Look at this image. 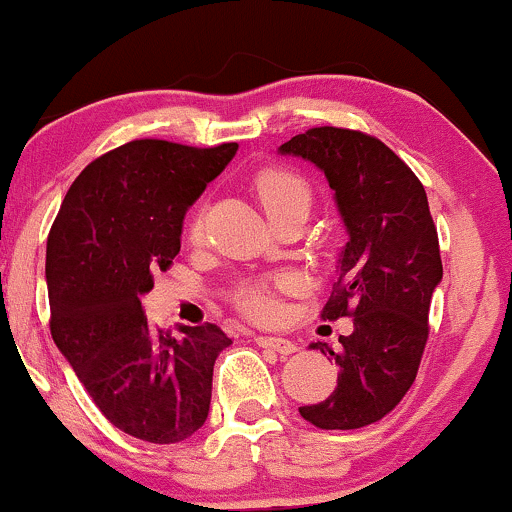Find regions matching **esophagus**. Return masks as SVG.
<instances>
[{
    "label": "esophagus",
    "instance_id": "34e87169",
    "mask_svg": "<svg viewBox=\"0 0 512 512\" xmlns=\"http://www.w3.org/2000/svg\"><path fill=\"white\" fill-rule=\"evenodd\" d=\"M256 344L263 346V349L280 353V356H289V353L296 351V344L289 342V339H285V337H266V334H258Z\"/></svg>",
    "mask_w": 512,
    "mask_h": 512
}]
</instances>
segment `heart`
Returning <instances> with one entry per match:
<instances>
[{
    "mask_svg": "<svg viewBox=\"0 0 512 512\" xmlns=\"http://www.w3.org/2000/svg\"><path fill=\"white\" fill-rule=\"evenodd\" d=\"M256 197L261 206L266 208L268 218L275 220L282 218L289 211L296 208H306L311 204V187L301 178L299 173L289 168H263L254 178ZM201 235V216H197L189 225V237L197 239ZM294 287V280L289 275L277 277H261V280L242 282L235 289V304L242 308L244 313L254 315L258 320H273L280 306H277V292H287Z\"/></svg>",
    "mask_w": 512,
    "mask_h": 512,
    "instance_id": "obj_1",
    "label": "heart"
}]
</instances>
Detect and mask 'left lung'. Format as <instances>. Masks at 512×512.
<instances>
[{"label": "left lung", "mask_w": 512, "mask_h": 512, "mask_svg": "<svg viewBox=\"0 0 512 512\" xmlns=\"http://www.w3.org/2000/svg\"><path fill=\"white\" fill-rule=\"evenodd\" d=\"M280 151L323 170L349 232L320 315L353 318V332L339 337L337 351L311 344L339 365V377L325 401L299 413L320 430H358L399 406L418 375L444 275L437 225L422 182L377 137L323 125Z\"/></svg>", "instance_id": "obj_1"}]
</instances>
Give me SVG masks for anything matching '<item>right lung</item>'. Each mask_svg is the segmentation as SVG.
<instances>
[{"mask_svg": "<svg viewBox=\"0 0 512 512\" xmlns=\"http://www.w3.org/2000/svg\"><path fill=\"white\" fill-rule=\"evenodd\" d=\"M237 142L185 147L132 140L92 161L47 237L49 330L113 427L178 444L208 418L213 363L232 339L218 325L147 323L142 296L180 251L182 220Z\"/></svg>", "mask_w": 512, "mask_h": 512, "instance_id": "add662e5", "label": "right lung"}]
</instances>
